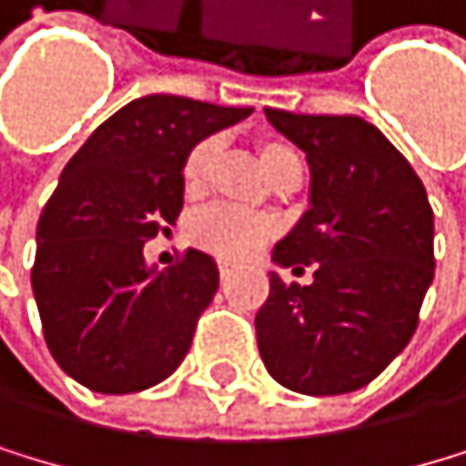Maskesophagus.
I'll return each mask as SVG.
<instances>
[{"label":"esophagus","mask_w":466,"mask_h":466,"mask_svg":"<svg viewBox=\"0 0 466 466\" xmlns=\"http://www.w3.org/2000/svg\"><path fill=\"white\" fill-rule=\"evenodd\" d=\"M218 268H220V278H228V275H231V266H228V263H220Z\"/></svg>","instance_id":"1"}]
</instances>
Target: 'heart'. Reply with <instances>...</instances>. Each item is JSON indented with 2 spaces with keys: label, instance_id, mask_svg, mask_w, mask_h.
Here are the masks:
<instances>
[{
  "label": "heart",
  "instance_id": "obj_1",
  "mask_svg": "<svg viewBox=\"0 0 466 466\" xmlns=\"http://www.w3.org/2000/svg\"><path fill=\"white\" fill-rule=\"evenodd\" d=\"M214 157H218V143L214 139H203L198 143L183 163V186L188 198H198L206 191ZM260 166L268 174V180H275L283 171H300V157L298 151L283 143V139H260L258 143ZM275 235V223H268L255 214H246L228 206H214L200 214H194L188 223V238L206 252L218 255L223 260H246L252 258L258 248L268 243Z\"/></svg>",
  "mask_w": 466,
  "mask_h": 466
}]
</instances>
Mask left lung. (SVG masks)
<instances>
[{"label":"left lung","instance_id":"left-lung-1","mask_svg":"<svg viewBox=\"0 0 466 466\" xmlns=\"http://www.w3.org/2000/svg\"><path fill=\"white\" fill-rule=\"evenodd\" d=\"M306 154L309 211L272 252L312 283L268 275L255 318L260 358L278 384L303 395L367 387L410 343L435 275L424 183L390 139L360 116L266 108Z\"/></svg>","mask_w":466,"mask_h":466}]
</instances>
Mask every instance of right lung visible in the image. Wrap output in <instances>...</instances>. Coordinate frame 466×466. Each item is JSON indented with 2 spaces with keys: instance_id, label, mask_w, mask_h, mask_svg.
I'll list each match as a JSON object with an SVG mask.
<instances>
[{
  "instance_id": "right-lung-1",
  "label": "right lung",
  "mask_w": 466,
  "mask_h": 466,
  "mask_svg": "<svg viewBox=\"0 0 466 466\" xmlns=\"http://www.w3.org/2000/svg\"><path fill=\"white\" fill-rule=\"evenodd\" d=\"M252 108L148 94L108 116L59 174L36 226L31 286L54 360L102 395L166 380L220 286L211 255L188 248L166 272L143 246L183 208V163L200 139Z\"/></svg>"
}]
</instances>
